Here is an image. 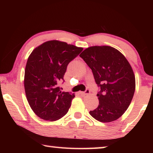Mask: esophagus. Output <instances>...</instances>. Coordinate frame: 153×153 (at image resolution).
Segmentation results:
<instances>
[{
  "instance_id": "esophagus-1",
  "label": "esophagus",
  "mask_w": 153,
  "mask_h": 153,
  "mask_svg": "<svg viewBox=\"0 0 153 153\" xmlns=\"http://www.w3.org/2000/svg\"><path fill=\"white\" fill-rule=\"evenodd\" d=\"M79 93L81 94V95H89L90 94V91H89V89H86L85 90V92H82V91H80L79 92Z\"/></svg>"
}]
</instances>
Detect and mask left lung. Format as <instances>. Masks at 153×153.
Here are the masks:
<instances>
[{"mask_svg":"<svg viewBox=\"0 0 153 153\" xmlns=\"http://www.w3.org/2000/svg\"><path fill=\"white\" fill-rule=\"evenodd\" d=\"M91 69L99 104L89 114L100 122H110L121 117L130 105L135 89V77L130 64L115 48L93 46L79 55Z\"/></svg>","mask_w":153,"mask_h":153,"instance_id":"left-lung-1","label":"left lung"}]
</instances>
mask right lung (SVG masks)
Returning <instances> with one entry per match:
<instances>
[{"instance_id":"right-lung-1","label":"right lung","mask_w":153,"mask_h":153,"mask_svg":"<svg viewBox=\"0 0 153 153\" xmlns=\"http://www.w3.org/2000/svg\"><path fill=\"white\" fill-rule=\"evenodd\" d=\"M82 47L52 40L36 47L28 57L24 75L25 95L38 117L56 121L68 112L74 93L62 91L58 84L64 79L68 64Z\"/></svg>"}]
</instances>
